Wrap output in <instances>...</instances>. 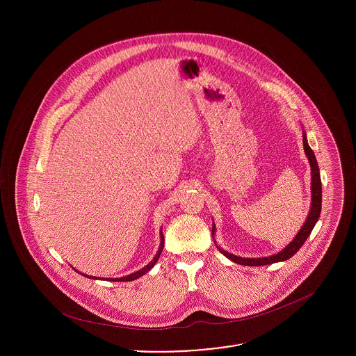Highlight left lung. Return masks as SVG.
Returning a JSON list of instances; mask_svg holds the SVG:
<instances>
[{
  "label": "left lung",
  "instance_id": "left-lung-1",
  "mask_svg": "<svg viewBox=\"0 0 356 356\" xmlns=\"http://www.w3.org/2000/svg\"><path fill=\"white\" fill-rule=\"evenodd\" d=\"M303 145H305V156L308 157V163L311 167V208L307 215L305 225L302 226V229L299 230L296 237L282 251H280L278 254H271V256H266V257H241L237 254H229L216 245L219 252H222L232 261L243 264V266H264V264H271V263H277V261H285L300 250V247L305 244L307 237L311 234L315 223L319 219V213L322 209V185H321L319 167H318L315 154L307 143V134H305V130H303ZM215 229H216L215 223H212V237L215 236Z\"/></svg>",
  "mask_w": 356,
  "mask_h": 356
}]
</instances>
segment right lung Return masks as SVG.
<instances>
[{"mask_svg": "<svg viewBox=\"0 0 356 356\" xmlns=\"http://www.w3.org/2000/svg\"><path fill=\"white\" fill-rule=\"evenodd\" d=\"M163 247H164V237H163V232H160V245H159V251L156 252L154 254V257H153L152 260L145 266V267H143L141 270H138V271H136V273H133V274H129V275H126V277H120V278H106L108 281H134V280H137V278H140V277H143L144 274H147L149 270H152L153 266L156 264V261H157V259L160 257V254H161V251H163ZM74 268V267H72ZM75 270V268H74ZM76 273H79L78 270H75ZM81 275H83V277H88V278H92V280H97V277H92V275H86V274H83V273H79ZM104 280V278H102Z\"/></svg>", "mask_w": 356, "mask_h": 356, "instance_id": "add662e5", "label": "right lung"}]
</instances>
